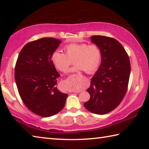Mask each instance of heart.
Instances as JSON below:
<instances>
[{
	"label": "heart",
	"instance_id": "1",
	"mask_svg": "<svg viewBox=\"0 0 149 149\" xmlns=\"http://www.w3.org/2000/svg\"><path fill=\"white\" fill-rule=\"evenodd\" d=\"M65 53L55 50L51 55V60L55 66L61 72H65L73 63L75 65L70 70V72H79L84 70L87 73L95 71L100 66L102 52L95 44L71 43L64 47Z\"/></svg>",
	"mask_w": 149,
	"mask_h": 149
}]
</instances>
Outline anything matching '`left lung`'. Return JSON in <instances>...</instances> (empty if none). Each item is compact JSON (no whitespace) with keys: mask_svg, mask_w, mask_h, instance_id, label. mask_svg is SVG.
I'll use <instances>...</instances> for the list:
<instances>
[{"mask_svg":"<svg viewBox=\"0 0 149 149\" xmlns=\"http://www.w3.org/2000/svg\"><path fill=\"white\" fill-rule=\"evenodd\" d=\"M90 39L101 48L102 58L101 65L86 90L90 99L84 107L95 114L103 115L114 110L123 100L129 84L130 63L118 40L101 36Z\"/></svg>","mask_w":149,"mask_h":149,"instance_id":"obj_1","label":"left lung"}]
</instances>
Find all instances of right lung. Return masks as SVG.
Listing matches in <instances>:
<instances>
[{
  "label": "right lung",
  "instance_id": "add662e5",
  "mask_svg": "<svg viewBox=\"0 0 149 149\" xmlns=\"http://www.w3.org/2000/svg\"><path fill=\"white\" fill-rule=\"evenodd\" d=\"M61 41L52 37L41 38L26 44L20 52L15 68V79L19 94L28 109L47 118L65 107L68 94L57 88L60 76L51 55Z\"/></svg>",
  "mask_w": 149,
  "mask_h": 149
}]
</instances>
